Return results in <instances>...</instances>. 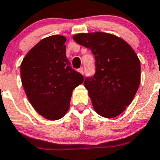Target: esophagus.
Segmentation results:
<instances>
[{
    "mask_svg": "<svg viewBox=\"0 0 160 160\" xmlns=\"http://www.w3.org/2000/svg\"><path fill=\"white\" fill-rule=\"evenodd\" d=\"M78 72H80V74H84V68H79L78 69Z\"/></svg>",
    "mask_w": 160,
    "mask_h": 160,
    "instance_id": "esophagus-1",
    "label": "esophagus"
}]
</instances>
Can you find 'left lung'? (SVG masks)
Instances as JSON below:
<instances>
[{"instance_id":"obj_1","label":"left lung","mask_w":160,"mask_h":160,"mask_svg":"<svg viewBox=\"0 0 160 160\" xmlns=\"http://www.w3.org/2000/svg\"><path fill=\"white\" fill-rule=\"evenodd\" d=\"M72 38L95 56V75L84 80L94 110L106 118L120 115L140 84L141 66L135 51L125 40L109 33H80Z\"/></svg>"}]
</instances>
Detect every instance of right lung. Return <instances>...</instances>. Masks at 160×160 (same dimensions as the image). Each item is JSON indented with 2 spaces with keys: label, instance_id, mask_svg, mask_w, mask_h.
Masks as SVG:
<instances>
[{
  "label": "right lung",
  "instance_id": "add662e5",
  "mask_svg": "<svg viewBox=\"0 0 160 160\" xmlns=\"http://www.w3.org/2000/svg\"><path fill=\"white\" fill-rule=\"evenodd\" d=\"M66 38L42 39L21 63V80L30 103L48 120L62 118L68 111L72 91L84 81L66 56Z\"/></svg>",
  "mask_w": 160,
  "mask_h": 160
}]
</instances>
